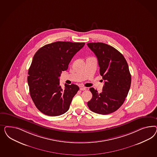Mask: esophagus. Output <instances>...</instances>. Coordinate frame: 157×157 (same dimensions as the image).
Masks as SVG:
<instances>
[{"instance_id":"obj_1","label":"esophagus","mask_w":157,"mask_h":157,"mask_svg":"<svg viewBox=\"0 0 157 157\" xmlns=\"http://www.w3.org/2000/svg\"><path fill=\"white\" fill-rule=\"evenodd\" d=\"M80 90H81V91L86 90V87H81Z\"/></svg>"}]
</instances>
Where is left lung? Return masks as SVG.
<instances>
[{
    "instance_id": "1",
    "label": "left lung",
    "mask_w": 157,
    "mask_h": 157,
    "mask_svg": "<svg viewBox=\"0 0 157 157\" xmlns=\"http://www.w3.org/2000/svg\"><path fill=\"white\" fill-rule=\"evenodd\" d=\"M87 45L97 57L105 82L101 93L90 88L93 97L87 105L96 113L110 114L119 109L128 95L131 83L128 65L123 55L110 45L102 43Z\"/></svg>"
}]
</instances>
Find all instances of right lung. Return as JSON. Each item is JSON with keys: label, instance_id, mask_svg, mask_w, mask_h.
<instances>
[{"label": "right lung", "instance_id": "add662e5", "mask_svg": "<svg viewBox=\"0 0 157 157\" xmlns=\"http://www.w3.org/2000/svg\"><path fill=\"white\" fill-rule=\"evenodd\" d=\"M85 43L57 41L40 48L29 69L28 82L31 98L44 114L57 116L69 109L79 88L74 84L60 85L59 76Z\"/></svg>", "mask_w": 157, "mask_h": 157}]
</instances>
